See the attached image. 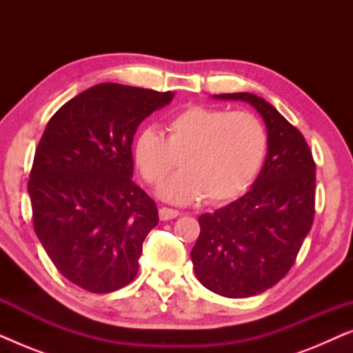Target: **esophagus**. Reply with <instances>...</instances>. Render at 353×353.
<instances>
[{"mask_svg": "<svg viewBox=\"0 0 353 353\" xmlns=\"http://www.w3.org/2000/svg\"><path fill=\"white\" fill-rule=\"evenodd\" d=\"M178 215H180V212L173 210V209H168V207H161V209H159V219H161L162 221L176 219Z\"/></svg>", "mask_w": 353, "mask_h": 353, "instance_id": "esophagus-1", "label": "esophagus"}]
</instances>
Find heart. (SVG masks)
<instances>
[{"label": "heart", "mask_w": 353, "mask_h": 353, "mask_svg": "<svg viewBox=\"0 0 353 353\" xmlns=\"http://www.w3.org/2000/svg\"><path fill=\"white\" fill-rule=\"evenodd\" d=\"M267 132L250 112L192 105L165 123V134L146 128L133 144L139 173L151 185L173 168L183 167L159 188V196L173 204L236 199L252 185L267 154Z\"/></svg>", "instance_id": "obj_1"}]
</instances>
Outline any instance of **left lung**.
Segmentation results:
<instances>
[{"instance_id":"8db88e82","label":"left lung","mask_w":353,"mask_h":353,"mask_svg":"<svg viewBox=\"0 0 353 353\" xmlns=\"http://www.w3.org/2000/svg\"><path fill=\"white\" fill-rule=\"evenodd\" d=\"M214 98L250 104L267 127L268 149L259 176L238 201L199 216L201 234L191 250L202 286L243 299L274 286L296 262L315 215V162L302 133L263 98Z\"/></svg>"}]
</instances>
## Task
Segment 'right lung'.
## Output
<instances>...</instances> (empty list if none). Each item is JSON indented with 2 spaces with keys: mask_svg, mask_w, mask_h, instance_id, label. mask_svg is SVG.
Returning <instances> with one entry per match:
<instances>
[{
  "mask_svg": "<svg viewBox=\"0 0 353 353\" xmlns=\"http://www.w3.org/2000/svg\"><path fill=\"white\" fill-rule=\"evenodd\" d=\"M173 96L101 83L67 101L43 132L28 180L33 228L62 276L85 291L112 292L137 276L159 212L132 180L133 137Z\"/></svg>",
  "mask_w": 353,
  "mask_h": 353,
  "instance_id": "add662e5",
  "label": "right lung"
}]
</instances>
